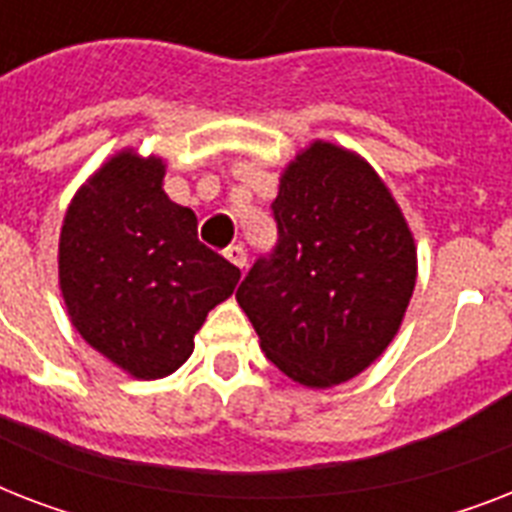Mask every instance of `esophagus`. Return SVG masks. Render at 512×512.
Returning <instances> with one entry per match:
<instances>
[{
    "instance_id": "esophagus-1",
    "label": "esophagus",
    "mask_w": 512,
    "mask_h": 512,
    "mask_svg": "<svg viewBox=\"0 0 512 512\" xmlns=\"http://www.w3.org/2000/svg\"><path fill=\"white\" fill-rule=\"evenodd\" d=\"M225 257H228L236 268H244V265H247V252H244L241 244H233V247L225 249Z\"/></svg>"
}]
</instances>
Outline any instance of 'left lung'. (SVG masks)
Here are the masks:
<instances>
[{
  "mask_svg": "<svg viewBox=\"0 0 512 512\" xmlns=\"http://www.w3.org/2000/svg\"><path fill=\"white\" fill-rule=\"evenodd\" d=\"M279 244L236 300L260 348L305 388L348 382L396 337L417 281L404 212L361 156L313 140L271 204Z\"/></svg>",
  "mask_w": 512,
  "mask_h": 512,
  "instance_id": "8db88e82",
  "label": "left lung"
}]
</instances>
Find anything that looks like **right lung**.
<instances>
[{
  "mask_svg": "<svg viewBox=\"0 0 512 512\" xmlns=\"http://www.w3.org/2000/svg\"><path fill=\"white\" fill-rule=\"evenodd\" d=\"M164 162L124 148L76 191L58 247L60 292L76 332L138 380L188 361L207 313L241 271L204 247L193 209L162 188Z\"/></svg>",
  "mask_w": 512,
  "mask_h": 512,
  "instance_id": "1",
  "label": "right lung"
}]
</instances>
